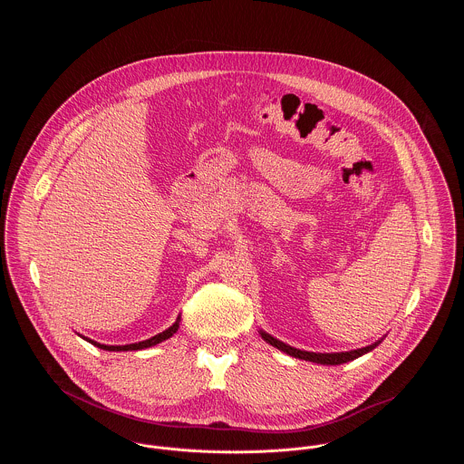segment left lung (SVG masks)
Wrapping results in <instances>:
<instances>
[{"instance_id": "obj_1", "label": "left lung", "mask_w": 464, "mask_h": 464, "mask_svg": "<svg viewBox=\"0 0 464 464\" xmlns=\"http://www.w3.org/2000/svg\"><path fill=\"white\" fill-rule=\"evenodd\" d=\"M261 337L265 339L266 343H269L271 346L278 348L280 352L291 355V357H296V359H304V361H311V362H316V364H325V366H335V364H343V362H348V361H353L368 352H372L373 348H377L384 337H381L379 341L368 344V346H362V348H357V350H348V352H331V353H322V352H307V350H300V348H295L276 337H273L271 334L267 332L259 331Z\"/></svg>"}]
</instances>
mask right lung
<instances>
[{"label": "right lung", "mask_w": 464, "mask_h": 464, "mask_svg": "<svg viewBox=\"0 0 464 464\" xmlns=\"http://www.w3.org/2000/svg\"><path fill=\"white\" fill-rule=\"evenodd\" d=\"M179 327H180V314H179L177 322H175L169 329H166V331L160 332V334H155L153 337L144 339V341H139V343H130V344H102V343H98V341H94V339H89V337H85V335H82V337H83L85 341H89L91 344H94V346H98V348H102V350H107V352H132V350H144V348L155 346V344H159V343L169 339L175 332L179 331ZM78 335H80V334H78Z\"/></svg>", "instance_id": "1"}]
</instances>
